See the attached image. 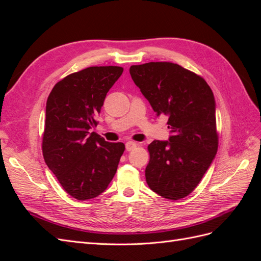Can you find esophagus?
<instances>
[{
	"instance_id": "esophagus-1",
	"label": "esophagus",
	"mask_w": 261,
	"mask_h": 261,
	"mask_svg": "<svg viewBox=\"0 0 261 261\" xmlns=\"http://www.w3.org/2000/svg\"><path fill=\"white\" fill-rule=\"evenodd\" d=\"M125 146H126V150H127V151H132V150H134L137 147V144L134 143V141H127Z\"/></svg>"
}]
</instances>
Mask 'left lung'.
<instances>
[{
  "mask_svg": "<svg viewBox=\"0 0 261 261\" xmlns=\"http://www.w3.org/2000/svg\"><path fill=\"white\" fill-rule=\"evenodd\" d=\"M129 73L156 116H169L172 134L170 141L148 146L147 184L163 198H184L198 186L218 151L213 92L201 76L174 63L132 65Z\"/></svg>",
  "mask_w": 261,
  "mask_h": 261,
  "instance_id": "obj_1",
  "label": "left lung"
}]
</instances>
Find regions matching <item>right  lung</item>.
Masks as SVG:
<instances>
[{
  "instance_id": "add662e5",
  "label": "right lung",
  "mask_w": 261,
  "mask_h": 261,
  "mask_svg": "<svg viewBox=\"0 0 261 261\" xmlns=\"http://www.w3.org/2000/svg\"><path fill=\"white\" fill-rule=\"evenodd\" d=\"M123 67L91 66L55 84L46 100L42 153L63 189L77 200L103 193L114 177L125 150L90 128L98 125L110 88Z\"/></svg>"
}]
</instances>
